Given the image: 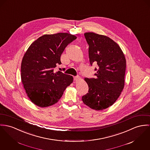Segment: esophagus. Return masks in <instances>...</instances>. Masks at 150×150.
<instances>
[{"label": "esophagus", "instance_id": "esophagus-1", "mask_svg": "<svg viewBox=\"0 0 150 150\" xmlns=\"http://www.w3.org/2000/svg\"><path fill=\"white\" fill-rule=\"evenodd\" d=\"M79 79V76H74V80L75 81H78Z\"/></svg>", "mask_w": 150, "mask_h": 150}]
</instances>
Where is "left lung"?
<instances>
[{
  "instance_id": "left-lung-1",
  "label": "left lung",
  "mask_w": 150,
  "mask_h": 150,
  "mask_svg": "<svg viewBox=\"0 0 150 150\" xmlns=\"http://www.w3.org/2000/svg\"><path fill=\"white\" fill-rule=\"evenodd\" d=\"M89 46L90 63L95 68V78H86L88 92L82 96L83 102L95 110L112 105L125 86L126 62L120 47L110 38L93 33L84 34Z\"/></svg>"
}]
</instances>
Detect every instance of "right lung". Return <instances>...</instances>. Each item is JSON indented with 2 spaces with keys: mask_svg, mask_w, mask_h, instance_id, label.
Listing matches in <instances>:
<instances>
[{
  "mask_svg": "<svg viewBox=\"0 0 150 150\" xmlns=\"http://www.w3.org/2000/svg\"><path fill=\"white\" fill-rule=\"evenodd\" d=\"M76 39L68 33L44 35L25 53L21 79L27 96L36 105L46 107L57 103L72 83V76L61 71L55 72L54 69L61 64L60 56L65 48Z\"/></svg>",
  "mask_w": 150,
  "mask_h": 150,
  "instance_id": "obj_1",
  "label": "right lung"
}]
</instances>
